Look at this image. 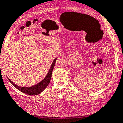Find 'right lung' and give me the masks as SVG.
I'll return each instance as SVG.
<instances>
[{
  "instance_id": "add662e5",
  "label": "right lung",
  "mask_w": 123,
  "mask_h": 123,
  "mask_svg": "<svg viewBox=\"0 0 123 123\" xmlns=\"http://www.w3.org/2000/svg\"><path fill=\"white\" fill-rule=\"evenodd\" d=\"M56 60V58L54 60V61H53V63L49 69V72H48L47 75L46 76L44 79H43L42 81H40L39 83L37 84V85L32 86H31V87H21V86H18V85H16V84L12 82V81L8 77L7 78H8V80L10 81V83H11L12 85H13L14 87L18 89V90L20 91L21 92L30 95H38L39 94H40L41 92H42L47 87L48 85L49 84L50 79H51V77H52V71H53V70L54 67L55 66Z\"/></svg>"
}]
</instances>
